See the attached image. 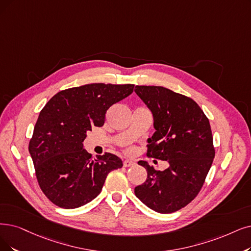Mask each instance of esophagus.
Here are the masks:
<instances>
[{
    "mask_svg": "<svg viewBox=\"0 0 251 251\" xmlns=\"http://www.w3.org/2000/svg\"><path fill=\"white\" fill-rule=\"evenodd\" d=\"M134 165H135V163L133 162V160H129V159L124 160V167H126V168L132 167V166H134Z\"/></svg>",
    "mask_w": 251,
    "mask_h": 251,
    "instance_id": "1",
    "label": "esophagus"
}]
</instances>
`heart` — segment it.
<instances>
[{"instance_id": "obj_1", "label": "heart", "mask_w": 251, "mask_h": 251, "mask_svg": "<svg viewBox=\"0 0 251 251\" xmlns=\"http://www.w3.org/2000/svg\"><path fill=\"white\" fill-rule=\"evenodd\" d=\"M135 151V149L133 148V147H128L127 149H126V152H128V153H132V152H134Z\"/></svg>"}]
</instances>
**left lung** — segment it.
Instances as JSON below:
<instances>
[{"label": "left lung", "mask_w": 251, "mask_h": 251, "mask_svg": "<svg viewBox=\"0 0 251 251\" xmlns=\"http://www.w3.org/2000/svg\"><path fill=\"white\" fill-rule=\"evenodd\" d=\"M136 94L151 110L155 133L148 139V157L167 160L157 171L145 160L139 165L147 179L135 187V195L158 213H172L198 196L213 163L215 149L209 119L186 96L163 86L136 85Z\"/></svg>", "instance_id": "left-lung-1"}]
</instances>
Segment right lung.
Instances as JSON below:
<instances>
[{
    "label": "right lung",
    "instance_id": "add662e5",
    "mask_svg": "<svg viewBox=\"0 0 251 251\" xmlns=\"http://www.w3.org/2000/svg\"><path fill=\"white\" fill-rule=\"evenodd\" d=\"M134 91V84L92 83L58 92L39 114L28 143L40 188L54 205L74 209L94 200L107 175L123 167L112 153L93 157L82 142L102 126L107 110Z\"/></svg>",
    "mask_w": 251,
    "mask_h": 251
}]
</instances>
